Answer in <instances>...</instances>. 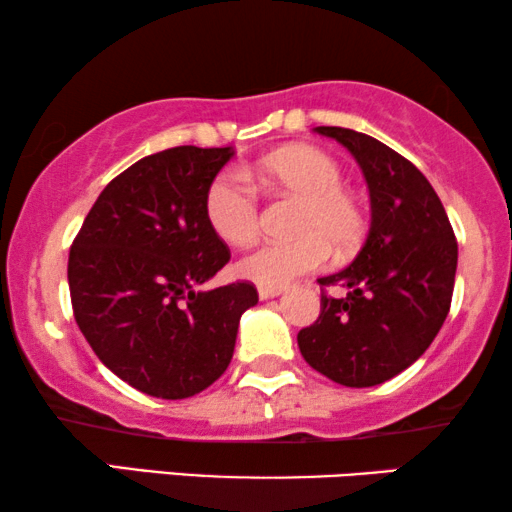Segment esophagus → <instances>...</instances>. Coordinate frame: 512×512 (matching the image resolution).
I'll use <instances>...</instances> for the list:
<instances>
[{
	"label": "esophagus",
	"instance_id": "34e87169",
	"mask_svg": "<svg viewBox=\"0 0 512 512\" xmlns=\"http://www.w3.org/2000/svg\"><path fill=\"white\" fill-rule=\"evenodd\" d=\"M282 293V289L279 286H258V298L261 300H268V298H275Z\"/></svg>",
	"mask_w": 512,
	"mask_h": 512
}]
</instances>
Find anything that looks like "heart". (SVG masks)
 I'll return each mask as SVG.
<instances>
[{"instance_id": "obj_1", "label": "heart", "mask_w": 512, "mask_h": 512, "mask_svg": "<svg viewBox=\"0 0 512 512\" xmlns=\"http://www.w3.org/2000/svg\"><path fill=\"white\" fill-rule=\"evenodd\" d=\"M256 177L272 188L303 198L296 214V237L258 244L240 261V272L261 286H284L293 277L324 268L331 249L347 256L366 235V216L347 191L338 160L314 146H286L256 165ZM205 216L223 242L242 247L261 226V202L247 179L223 170L205 191Z\"/></svg>"}]
</instances>
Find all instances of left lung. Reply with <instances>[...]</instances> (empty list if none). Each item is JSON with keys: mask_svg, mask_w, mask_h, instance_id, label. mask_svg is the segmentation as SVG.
<instances>
[{"mask_svg": "<svg viewBox=\"0 0 512 512\" xmlns=\"http://www.w3.org/2000/svg\"><path fill=\"white\" fill-rule=\"evenodd\" d=\"M361 165L370 230L352 265L321 277V314L298 333L303 359L345 387H375L412 366L450 312L457 237L422 172L375 137L319 125ZM342 285L348 296L325 289Z\"/></svg>", "mask_w": 512, "mask_h": 512, "instance_id": "1", "label": "left lung"}]
</instances>
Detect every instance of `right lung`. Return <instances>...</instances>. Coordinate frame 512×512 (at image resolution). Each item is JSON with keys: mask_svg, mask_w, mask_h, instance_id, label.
<instances>
[{"mask_svg": "<svg viewBox=\"0 0 512 512\" xmlns=\"http://www.w3.org/2000/svg\"><path fill=\"white\" fill-rule=\"evenodd\" d=\"M233 149L174 146L111 179L69 249L74 319L111 373L177 401L226 373L251 282L198 291L230 261L205 191Z\"/></svg>", "mask_w": 512, "mask_h": 512, "instance_id": "1", "label": "right lung"}]
</instances>
